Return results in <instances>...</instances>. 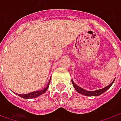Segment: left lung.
<instances>
[{
    "label": "left lung",
    "mask_w": 121,
    "mask_h": 121,
    "mask_svg": "<svg viewBox=\"0 0 121 121\" xmlns=\"http://www.w3.org/2000/svg\"><path fill=\"white\" fill-rule=\"evenodd\" d=\"M115 80V79H114ZM114 80L110 84L109 86H106V87L104 88H103V89H101V90H96V91H87L86 90H83V88H81L80 87H79L78 86H77L73 81L72 80V83H73V85L74 86V87H75V89L76 90L78 93H80L81 94H83V95H88V96H97V95H99L100 94H103L104 92H105L108 89H109L110 87H111V86L112 85V83H114Z\"/></svg>",
    "instance_id": "1"
}]
</instances>
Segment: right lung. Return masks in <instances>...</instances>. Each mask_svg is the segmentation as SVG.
<instances>
[{
	"mask_svg": "<svg viewBox=\"0 0 121 121\" xmlns=\"http://www.w3.org/2000/svg\"><path fill=\"white\" fill-rule=\"evenodd\" d=\"M50 81V80L49 81V83L48 84L47 87H46L45 89H44V90H42L40 91H33V92H31V93L27 94H23V95H21V94H18V95L21 97V98H26V99H31V98H37V97L40 96V95H42V94H44V93H45V92L46 91L48 87H49Z\"/></svg>",
	"mask_w": 121,
	"mask_h": 121,
	"instance_id": "1",
	"label": "right lung"
}]
</instances>
